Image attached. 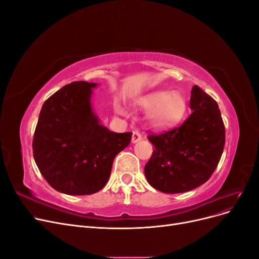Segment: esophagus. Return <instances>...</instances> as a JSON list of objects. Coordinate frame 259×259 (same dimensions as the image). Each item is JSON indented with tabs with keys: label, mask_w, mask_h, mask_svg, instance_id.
<instances>
[{
	"label": "esophagus",
	"mask_w": 259,
	"mask_h": 259,
	"mask_svg": "<svg viewBox=\"0 0 259 259\" xmlns=\"http://www.w3.org/2000/svg\"><path fill=\"white\" fill-rule=\"evenodd\" d=\"M142 139V134L138 131H134L133 132V136H132V143L135 144L137 142H139V140Z\"/></svg>",
	"instance_id": "esophagus-1"
}]
</instances>
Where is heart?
I'll list each match as a JSON object with an SVG mask.
<instances>
[{
  "instance_id": "b5f03b06",
  "label": "heart",
  "mask_w": 259,
  "mask_h": 259,
  "mask_svg": "<svg viewBox=\"0 0 259 259\" xmlns=\"http://www.w3.org/2000/svg\"><path fill=\"white\" fill-rule=\"evenodd\" d=\"M138 106L146 111H150V121L155 126H167L178 121L184 115L186 104L184 97L177 92H154L138 99ZM116 111L125 114V110L115 107Z\"/></svg>"
}]
</instances>
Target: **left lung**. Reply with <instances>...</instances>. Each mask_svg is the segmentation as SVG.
<instances>
[{"label": "left lung", "instance_id": "8db88e82", "mask_svg": "<svg viewBox=\"0 0 259 259\" xmlns=\"http://www.w3.org/2000/svg\"><path fill=\"white\" fill-rule=\"evenodd\" d=\"M190 108L191 114L180 126L148 135L154 150L145 175L159 191H190L207 182L221 161L226 134L217 103L194 85Z\"/></svg>", "mask_w": 259, "mask_h": 259}]
</instances>
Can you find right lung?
<instances>
[{
	"mask_svg": "<svg viewBox=\"0 0 259 259\" xmlns=\"http://www.w3.org/2000/svg\"><path fill=\"white\" fill-rule=\"evenodd\" d=\"M96 85H65L45 100L38 116L34 161L46 182L62 193L88 195L103 189L115 155L131 143V132H110L94 114L91 95Z\"/></svg>",
	"mask_w": 259,
	"mask_h": 259,
	"instance_id": "right-lung-1",
	"label": "right lung"
}]
</instances>
